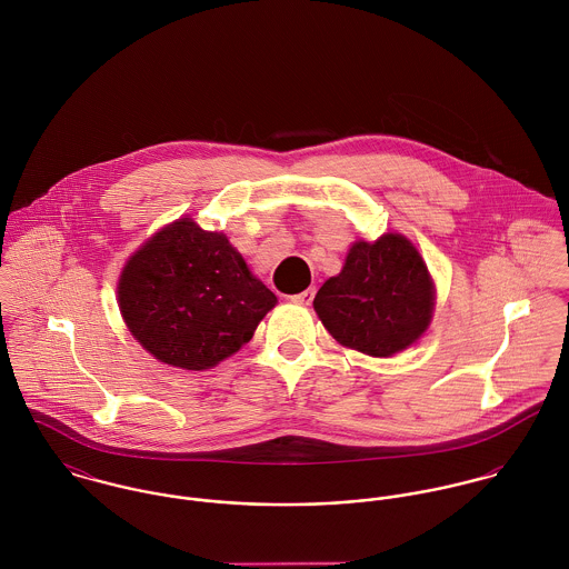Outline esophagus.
Returning a JSON list of instances; mask_svg holds the SVG:
<instances>
[{"label":"esophagus","instance_id":"obj_1","mask_svg":"<svg viewBox=\"0 0 569 569\" xmlns=\"http://www.w3.org/2000/svg\"><path fill=\"white\" fill-rule=\"evenodd\" d=\"M313 298H316V289L309 287L307 291H302V293H298V296H291V302H296V305H311Z\"/></svg>","mask_w":569,"mask_h":569}]
</instances>
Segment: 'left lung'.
<instances>
[{
	"mask_svg": "<svg viewBox=\"0 0 569 569\" xmlns=\"http://www.w3.org/2000/svg\"><path fill=\"white\" fill-rule=\"evenodd\" d=\"M313 307L343 346L390 357L429 326L433 282L416 247L401 234L352 244L339 276L328 278Z\"/></svg>",
	"mask_w": 569,
	"mask_h": 569,
	"instance_id": "1",
	"label": "left lung"
}]
</instances>
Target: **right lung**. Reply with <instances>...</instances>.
I'll return each mask as SVG.
<instances>
[{
  "label": "right lung",
  "mask_w": 569,
  "mask_h": 569,
  "mask_svg": "<svg viewBox=\"0 0 569 569\" xmlns=\"http://www.w3.org/2000/svg\"><path fill=\"white\" fill-rule=\"evenodd\" d=\"M118 302L129 330L156 359L206 370L251 339L276 296L223 234L179 219L127 262Z\"/></svg>",
  "instance_id": "add662e5"
}]
</instances>
